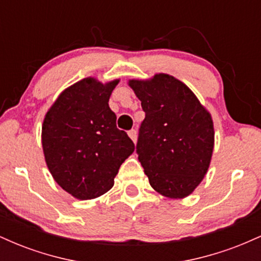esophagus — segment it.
Returning <instances> with one entry per match:
<instances>
[{"mask_svg":"<svg viewBox=\"0 0 261 261\" xmlns=\"http://www.w3.org/2000/svg\"><path fill=\"white\" fill-rule=\"evenodd\" d=\"M128 136H130V139L134 141V142H136L137 140V131L135 130V128H133V130L128 131Z\"/></svg>","mask_w":261,"mask_h":261,"instance_id":"34e87169","label":"esophagus"}]
</instances>
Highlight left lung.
Returning a JSON list of instances; mask_svg holds the SVG:
<instances>
[{"mask_svg":"<svg viewBox=\"0 0 261 261\" xmlns=\"http://www.w3.org/2000/svg\"><path fill=\"white\" fill-rule=\"evenodd\" d=\"M146 116L136 152L151 187L169 199L190 195L207 172L214 122L188 86L166 73L128 82Z\"/></svg>","mask_w":261,"mask_h":261,"instance_id":"8db88e82","label":"left lung"}]
</instances>
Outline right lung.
<instances>
[{"label":"right lung","instance_id":"obj_1","mask_svg":"<svg viewBox=\"0 0 261 261\" xmlns=\"http://www.w3.org/2000/svg\"><path fill=\"white\" fill-rule=\"evenodd\" d=\"M118 83L103 85L92 77L80 81L66 88L45 115L41 143L47 168L76 199H95L109 191L135 151L108 104Z\"/></svg>","mask_w":261,"mask_h":261}]
</instances>
